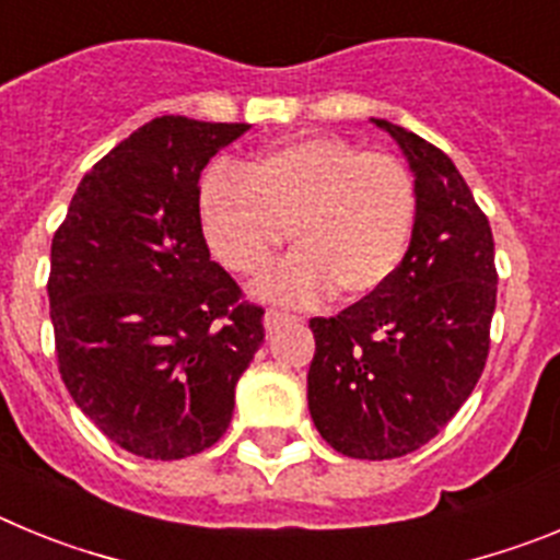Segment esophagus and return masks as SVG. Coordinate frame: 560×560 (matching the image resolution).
<instances>
[{"label":"esophagus","mask_w":560,"mask_h":560,"mask_svg":"<svg viewBox=\"0 0 560 560\" xmlns=\"http://www.w3.org/2000/svg\"><path fill=\"white\" fill-rule=\"evenodd\" d=\"M285 323H296V316H291V314H285V311H266V316H264V325H266V330H277L280 328V325H285Z\"/></svg>","instance_id":"esophagus-1"}]
</instances>
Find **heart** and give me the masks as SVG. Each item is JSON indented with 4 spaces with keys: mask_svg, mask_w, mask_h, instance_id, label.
I'll return each instance as SVG.
<instances>
[{
    "mask_svg": "<svg viewBox=\"0 0 560 560\" xmlns=\"http://www.w3.org/2000/svg\"><path fill=\"white\" fill-rule=\"evenodd\" d=\"M415 215L409 167L341 137L280 142L244 173L212 167L199 182L205 241L235 275H264L291 230L296 252L264 285L280 303H314L330 289L339 300L375 294L404 264Z\"/></svg>",
    "mask_w": 560,
    "mask_h": 560,
    "instance_id": "1",
    "label": "heart"
}]
</instances>
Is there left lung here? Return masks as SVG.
<instances>
[{
	"label": "left lung",
	"instance_id": "8db88e82",
	"mask_svg": "<svg viewBox=\"0 0 560 560\" xmlns=\"http://www.w3.org/2000/svg\"><path fill=\"white\" fill-rule=\"evenodd\" d=\"M375 126L415 171L412 244L387 285L311 319V418L355 459L404 457L457 415L485 370L499 280L488 215L454 162L407 128Z\"/></svg>",
	"mask_w": 560,
	"mask_h": 560
}]
</instances>
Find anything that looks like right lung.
Listing matches in <instances>:
<instances>
[{"instance_id":"1","label":"right lung","mask_w":560,"mask_h":560,"mask_svg":"<svg viewBox=\"0 0 560 560\" xmlns=\"http://www.w3.org/2000/svg\"><path fill=\"white\" fill-rule=\"evenodd\" d=\"M246 122L156 117L69 201L49 252V319L69 395L112 443L182 459L219 443L264 308L210 260L199 176Z\"/></svg>"}]
</instances>
